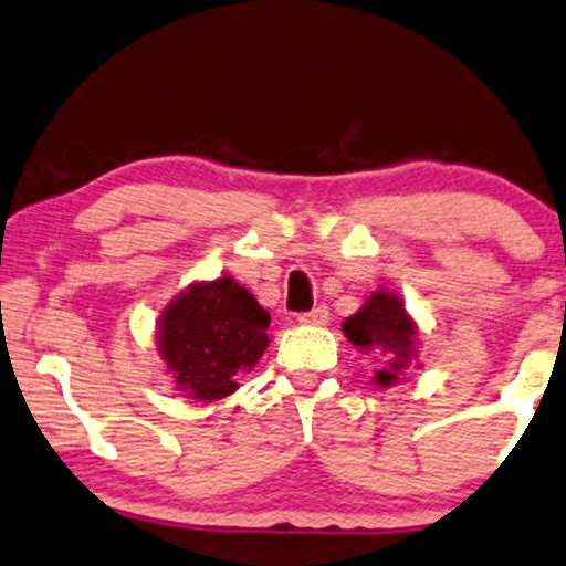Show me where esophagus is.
<instances>
[{
  "label": "esophagus",
  "instance_id": "1",
  "mask_svg": "<svg viewBox=\"0 0 566 566\" xmlns=\"http://www.w3.org/2000/svg\"><path fill=\"white\" fill-rule=\"evenodd\" d=\"M328 318H331V313H328L326 305H318V307H313L311 313L297 315V321L303 323V326H326Z\"/></svg>",
  "mask_w": 566,
  "mask_h": 566
}]
</instances>
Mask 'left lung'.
<instances>
[{
	"label": "left lung",
	"mask_w": 566,
	"mask_h": 566,
	"mask_svg": "<svg viewBox=\"0 0 566 566\" xmlns=\"http://www.w3.org/2000/svg\"><path fill=\"white\" fill-rule=\"evenodd\" d=\"M344 336L361 354H378L380 370L373 382L378 388H394L406 370L419 365V326L406 311L403 300L390 290H375L357 313L342 323Z\"/></svg>",
	"instance_id": "left-lung-1"
}]
</instances>
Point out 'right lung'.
I'll list each match as a JSON object with an SVG mask.
<instances>
[{
    "label": "right lung",
    "instance_id": "add662e5",
    "mask_svg": "<svg viewBox=\"0 0 566 566\" xmlns=\"http://www.w3.org/2000/svg\"><path fill=\"white\" fill-rule=\"evenodd\" d=\"M271 315L235 279L193 282L165 305L155 344L176 390L193 401L235 394L269 346Z\"/></svg>",
    "mask_w": 566,
    "mask_h": 566
}]
</instances>
